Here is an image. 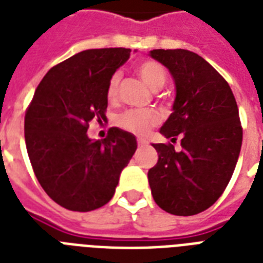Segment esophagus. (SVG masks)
<instances>
[{"mask_svg": "<svg viewBox=\"0 0 263 263\" xmlns=\"http://www.w3.org/2000/svg\"><path fill=\"white\" fill-rule=\"evenodd\" d=\"M148 142L146 139H138V146L139 147H144V146H147Z\"/></svg>", "mask_w": 263, "mask_h": 263, "instance_id": "obj_1", "label": "esophagus"}]
</instances>
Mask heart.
Listing matches in <instances>:
<instances>
[{"instance_id": "heart-1", "label": "heart", "mask_w": 263, "mask_h": 263, "mask_svg": "<svg viewBox=\"0 0 263 263\" xmlns=\"http://www.w3.org/2000/svg\"><path fill=\"white\" fill-rule=\"evenodd\" d=\"M138 73L140 79L147 84L148 88L153 91L160 90L166 82V71L161 64L156 61H144L138 67ZM120 76L116 73L110 78L107 83L106 95L109 99H115L117 97V90H119ZM117 124L120 128L125 131L131 132L134 135H146L154 125L158 124V117L156 113L150 110H138V109H131V110L123 111L117 117Z\"/></svg>"}]
</instances>
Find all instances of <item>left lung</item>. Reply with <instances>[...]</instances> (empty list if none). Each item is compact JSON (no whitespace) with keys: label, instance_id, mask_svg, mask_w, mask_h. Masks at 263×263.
<instances>
[{"label":"left lung","instance_id":"1","mask_svg":"<svg viewBox=\"0 0 263 263\" xmlns=\"http://www.w3.org/2000/svg\"><path fill=\"white\" fill-rule=\"evenodd\" d=\"M172 75L176 97L160 132L175 143H153L158 162L147 173L153 198L175 216H194L224 192L240 154L236 99L225 79L200 55L184 49L148 53Z\"/></svg>","mask_w":263,"mask_h":263}]
</instances>
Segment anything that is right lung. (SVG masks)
Wrapping results in <instances>:
<instances>
[{"mask_svg":"<svg viewBox=\"0 0 263 263\" xmlns=\"http://www.w3.org/2000/svg\"><path fill=\"white\" fill-rule=\"evenodd\" d=\"M136 51V50H135ZM131 49L80 51L47 72L24 119L27 153L39 184L60 206L91 212L113 198L138 143L117 127L103 140L87 135L91 120L106 119L107 83Z\"/></svg>","mask_w":263,"mask_h":263,"instance_id":"obj_1","label":"right lung"}]
</instances>
